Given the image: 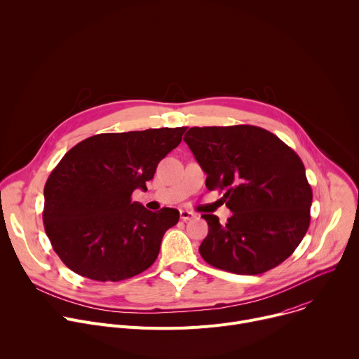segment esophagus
I'll return each mask as SVG.
<instances>
[{
    "label": "esophagus",
    "instance_id": "esophagus-1",
    "mask_svg": "<svg viewBox=\"0 0 359 359\" xmlns=\"http://www.w3.org/2000/svg\"><path fill=\"white\" fill-rule=\"evenodd\" d=\"M194 217H196V215H194V213H191V212H189V210H180V219H182L183 222L193 220Z\"/></svg>",
    "mask_w": 359,
    "mask_h": 359
}]
</instances>
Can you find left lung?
I'll list each match as a JSON object with an SVG mask.
<instances>
[{"instance_id": "left-lung-1", "label": "left lung", "mask_w": 359, "mask_h": 359, "mask_svg": "<svg viewBox=\"0 0 359 359\" xmlns=\"http://www.w3.org/2000/svg\"><path fill=\"white\" fill-rule=\"evenodd\" d=\"M183 140L209 190H226V224L201 217L209 234L203 260L234 274L266 273L287 260L310 227L313 190L297 153L274 133L251 125L190 128Z\"/></svg>"}]
</instances>
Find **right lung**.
I'll return each instance as SVG.
<instances>
[{
  "mask_svg": "<svg viewBox=\"0 0 359 359\" xmlns=\"http://www.w3.org/2000/svg\"><path fill=\"white\" fill-rule=\"evenodd\" d=\"M184 130L99 133L65 153L45 183L42 220L69 270L115 283L155 263L163 234L179 222V212L163 208L153 213L132 201V193L146 190V182L179 146Z\"/></svg>",
  "mask_w": 359,
  "mask_h": 359,
  "instance_id": "right-lung-1",
  "label": "right lung"
}]
</instances>
